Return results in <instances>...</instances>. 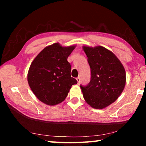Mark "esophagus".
<instances>
[{
  "label": "esophagus",
  "mask_w": 146,
  "mask_h": 146,
  "mask_svg": "<svg viewBox=\"0 0 146 146\" xmlns=\"http://www.w3.org/2000/svg\"><path fill=\"white\" fill-rule=\"evenodd\" d=\"M76 80H77V83H78V84L80 83V78L79 77V76H78V77H77V78H76Z\"/></svg>",
  "instance_id": "esophagus-1"
}]
</instances>
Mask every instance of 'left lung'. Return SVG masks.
Wrapping results in <instances>:
<instances>
[{
  "label": "left lung",
  "instance_id": "8db88e82",
  "mask_svg": "<svg viewBox=\"0 0 146 146\" xmlns=\"http://www.w3.org/2000/svg\"><path fill=\"white\" fill-rule=\"evenodd\" d=\"M91 68V80L80 86L84 98L91 107L104 109L119 97L125 88L126 75L122 64L104 47L83 46Z\"/></svg>",
  "mask_w": 146,
  "mask_h": 146
}]
</instances>
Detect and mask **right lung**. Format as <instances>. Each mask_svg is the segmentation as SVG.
Masks as SVG:
<instances>
[{
    "instance_id": "obj_1",
    "label": "right lung",
    "mask_w": 146,
    "mask_h": 146,
    "mask_svg": "<svg viewBox=\"0 0 146 146\" xmlns=\"http://www.w3.org/2000/svg\"><path fill=\"white\" fill-rule=\"evenodd\" d=\"M76 46L64 47L55 43L44 48L32 62L28 82L38 99L55 106L65 100L77 81L71 76V66L67 59Z\"/></svg>"
}]
</instances>
